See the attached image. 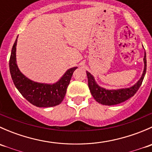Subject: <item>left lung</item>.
<instances>
[{"instance_id": "1", "label": "left lung", "mask_w": 152, "mask_h": 152, "mask_svg": "<svg viewBox=\"0 0 152 152\" xmlns=\"http://www.w3.org/2000/svg\"><path fill=\"white\" fill-rule=\"evenodd\" d=\"M144 69L140 79L137 81L136 84L128 88L118 89V90H107L100 87L95 81L94 77L91 73L87 71V79H88V87L90 88V93L94 98L95 100L99 104L104 105H115L122 103L132 97L136 92L138 90L141 85L142 80L146 72V55L144 54L143 58Z\"/></svg>"}]
</instances>
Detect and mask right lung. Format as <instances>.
Returning <instances> with one entry per match:
<instances>
[{"mask_svg":"<svg viewBox=\"0 0 152 152\" xmlns=\"http://www.w3.org/2000/svg\"><path fill=\"white\" fill-rule=\"evenodd\" d=\"M16 39L10 59L11 76L15 87L23 96L33 105L38 107H50L62 103L66 94L73 71L77 67L68 69L58 82L53 84L39 83L24 76L18 68L16 62Z\"/></svg>","mask_w":152,"mask_h":152,"instance_id":"1","label":"right lung"}]
</instances>
